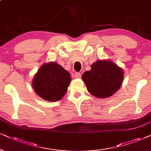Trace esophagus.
I'll return each instance as SVG.
<instances>
[{"instance_id":"34e87169","label":"esophagus","mask_w":151,"mask_h":151,"mask_svg":"<svg viewBox=\"0 0 151 151\" xmlns=\"http://www.w3.org/2000/svg\"><path fill=\"white\" fill-rule=\"evenodd\" d=\"M74 77L77 78V79H79V78L81 77V74L80 73H75V74H74Z\"/></svg>"}]
</instances>
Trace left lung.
Returning a JSON list of instances; mask_svg holds the SVG:
<instances>
[{
    "mask_svg": "<svg viewBox=\"0 0 151 151\" xmlns=\"http://www.w3.org/2000/svg\"><path fill=\"white\" fill-rule=\"evenodd\" d=\"M123 78V69L109 60H98L91 65V70L82 75L88 91L101 99L109 98L117 92Z\"/></svg>",
    "mask_w": 151,
    "mask_h": 151,
    "instance_id": "left-lung-1",
    "label": "left lung"
}]
</instances>
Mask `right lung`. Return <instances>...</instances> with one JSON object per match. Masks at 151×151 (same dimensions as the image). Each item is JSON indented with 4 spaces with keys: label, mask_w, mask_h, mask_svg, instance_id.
Masks as SVG:
<instances>
[{
    "label": "right lung",
    "mask_w": 151,
    "mask_h": 151,
    "mask_svg": "<svg viewBox=\"0 0 151 151\" xmlns=\"http://www.w3.org/2000/svg\"><path fill=\"white\" fill-rule=\"evenodd\" d=\"M70 81L69 72L57 63L49 62L42 65L35 74L32 86L40 98L52 102L61 100Z\"/></svg>",
    "instance_id": "1"
}]
</instances>
